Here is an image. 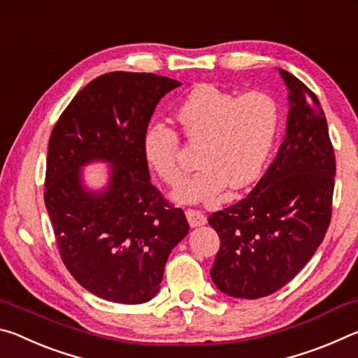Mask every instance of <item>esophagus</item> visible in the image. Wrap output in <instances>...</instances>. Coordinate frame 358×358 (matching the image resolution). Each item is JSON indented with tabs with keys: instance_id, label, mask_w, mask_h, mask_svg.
Here are the masks:
<instances>
[{
	"instance_id": "esophagus-1",
	"label": "esophagus",
	"mask_w": 358,
	"mask_h": 358,
	"mask_svg": "<svg viewBox=\"0 0 358 358\" xmlns=\"http://www.w3.org/2000/svg\"><path fill=\"white\" fill-rule=\"evenodd\" d=\"M186 217L191 227H199V226H203V224H207V216L199 210H191V208L186 210Z\"/></svg>"
}]
</instances>
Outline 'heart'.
Returning <instances> with one entry per match:
<instances>
[{
    "label": "heart",
    "mask_w": 358,
    "mask_h": 358,
    "mask_svg": "<svg viewBox=\"0 0 358 358\" xmlns=\"http://www.w3.org/2000/svg\"><path fill=\"white\" fill-rule=\"evenodd\" d=\"M177 120L187 141L201 142V169L177 191L178 202L213 199L229 185L240 189L256 181L273 151L280 131V107L270 94L235 96L211 83L197 85L181 101ZM148 166L167 185L183 178L180 137L166 124H150L142 138Z\"/></svg>",
    "instance_id": "1"
}]
</instances>
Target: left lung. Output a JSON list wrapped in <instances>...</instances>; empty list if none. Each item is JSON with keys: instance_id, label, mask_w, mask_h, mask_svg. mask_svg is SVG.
<instances>
[{"instance_id": "obj_1", "label": "left lung", "mask_w": 358, "mask_h": 358, "mask_svg": "<svg viewBox=\"0 0 358 358\" xmlns=\"http://www.w3.org/2000/svg\"><path fill=\"white\" fill-rule=\"evenodd\" d=\"M278 71L289 90L280 151L243 201L208 217L221 240L211 280L235 299L286 286L322 243L331 217L336 162L324 110L305 83Z\"/></svg>"}]
</instances>
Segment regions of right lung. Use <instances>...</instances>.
Segmentation results:
<instances>
[{
    "mask_svg": "<svg viewBox=\"0 0 358 358\" xmlns=\"http://www.w3.org/2000/svg\"><path fill=\"white\" fill-rule=\"evenodd\" d=\"M145 72H108L62 113L48 142L45 208L66 268L99 299L138 305L159 292L169 254L189 232L181 208L151 185L142 138L162 96L180 87ZM109 164L90 190L81 169Z\"/></svg>",
    "mask_w": 358,
    "mask_h": 358,
    "instance_id": "obj_1",
    "label": "right lung"
}]
</instances>
